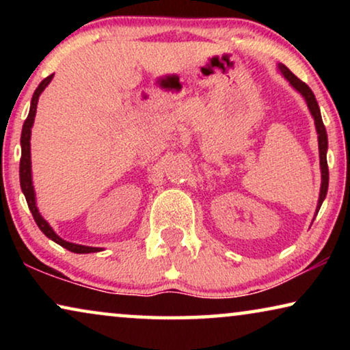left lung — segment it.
Returning a JSON list of instances; mask_svg holds the SVG:
<instances>
[{
  "instance_id": "1",
  "label": "left lung",
  "mask_w": 350,
  "mask_h": 350,
  "mask_svg": "<svg viewBox=\"0 0 350 350\" xmlns=\"http://www.w3.org/2000/svg\"><path fill=\"white\" fill-rule=\"evenodd\" d=\"M279 70L280 73L285 76L286 81L293 85V88L298 90V92L303 95L306 103H308V108L310 114H312L314 122H315V129H317V135H319V154H320V170H322V186H320V196H319V204H317V212L320 210V205L327 198V191H328V164H327V150H328V138H327V131H325L323 121H322V114H320V108L317 100H315V95L310 88L303 81L296 78V76L291 73V71L286 68L284 64H279Z\"/></svg>"
}]
</instances>
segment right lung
<instances>
[{
	"label": "right lung",
	"mask_w": 350,
	"mask_h": 350,
	"mask_svg": "<svg viewBox=\"0 0 350 350\" xmlns=\"http://www.w3.org/2000/svg\"><path fill=\"white\" fill-rule=\"evenodd\" d=\"M52 78H54V75L47 76L46 79H42L40 85H38L35 94H33L31 97V105H30V113H28V116L25 119V122H23V127H22V137H21V146H22V157H21V170H18V174H21V188H22V193L25 194V199H27V204H28V208H30V212L33 215V218H35V221L38 224V228L41 229L42 232L46 234L47 237L51 239V241H54L55 243H59L66 250L73 252V253H94V252H100L102 248H97V247H85V245H78V243H71V242H66L64 239L57 236L54 232V229L49 226V223L46 221L44 218L41 217L40 210L36 207V198H35V188H33V180H31V156H30V137H31V127H33V122H35V116H36V107H38V100H40V95L42 90L47 88V84L51 83Z\"/></svg>",
	"instance_id": "add662e5"
}]
</instances>
